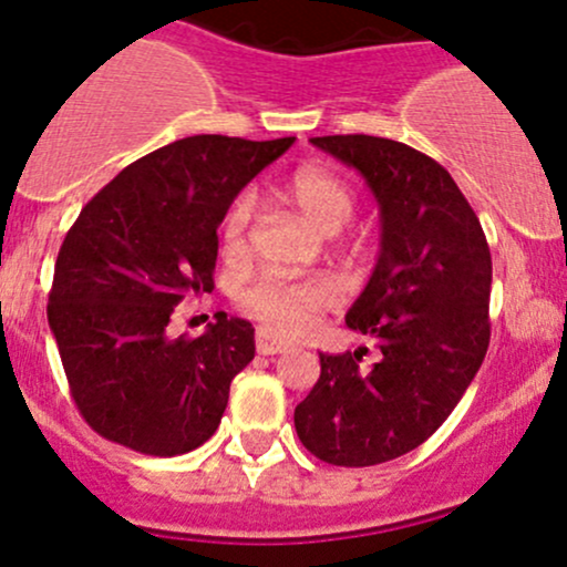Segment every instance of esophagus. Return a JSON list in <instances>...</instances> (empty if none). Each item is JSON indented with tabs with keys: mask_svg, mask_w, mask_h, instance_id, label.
I'll return each mask as SVG.
<instances>
[{
	"mask_svg": "<svg viewBox=\"0 0 567 567\" xmlns=\"http://www.w3.org/2000/svg\"><path fill=\"white\" fill-rule=\"evenodd\" d=\"M255 348H258L260 355H277V353H285L288 350V344L279 342V339L268 337L266 331H258V337H255Z\"/></svg>",
	"mask_w": 567,
	"mask_h": 567,
	"instance_id": "34e87169",
	"label": "esophagus"
}]
</instances>
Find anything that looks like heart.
<instances>
[{
	"label": "heart",
	"instance_id": "obj_1",
	"mask_svg": "<svg viewBox=\"0 0 567 567\" xmlns=\"http://www.w3.org/2000/svg\"><path fill=\"white\" fill-rule=\"evenodd\" d=\"M277 195L299 208L303 219L323 234H337L355 212V195L350 184L333 171L318 168V165H307L290 174L282 184H277ZM249 217H252V198L238 195L219 228L225 252H241ZM333 301H337V290L326 279L260 277L241 296L247 312H252L268 331L282 333V337H301L312 331L320 315Z\"/></svg>",
	"mask_w": 567,
	"mask_h": 567
}]
</instances>
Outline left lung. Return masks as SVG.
Instances as JSON below:
<instances>
[{
  "label": "left lung",
  "mask_w": 567,
  "mask_h": 567,
  "mask_svg": "<svg viewBox=\"0 0 567 567\" xmlns=\"http://www.w3.org/2000/svg\"><path fill=\"white\" fill-rule=\"evenodd\" d=\"M318 148L355 168L380 208V255L344 315L378 363L320 353V378L296 408L309 454L369 467L419 449L451 415L488 348L492 255L449 171L399 141L326 135Z\"/></svg>",
  "instance_id": "1"
}]
</instances>
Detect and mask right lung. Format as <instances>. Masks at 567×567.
<instances>
[{"label": "right lung", "instance_id": "add662e5", "mask_svg": "<svg viewBox=\"0 0 567 567\" xmlns=\"http://www.w3.org/2000/svg\"><path fill=\"white\" fill-rule=\"evenodd\" d=\"M293 141L189 135L81 208L53 268L48 326L75 408L105 440L176 456L217 432L230 380L255 359V329L217 312L200 337H174L171 315L212 293L219 223Z\"/></svg>", "mask_w": 567, "mask_h": 567}]
</instances>
